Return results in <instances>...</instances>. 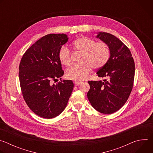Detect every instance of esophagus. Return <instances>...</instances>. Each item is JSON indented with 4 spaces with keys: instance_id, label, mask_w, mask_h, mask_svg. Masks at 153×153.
<instances>
[{
    "instance_id": "34e87169",
    "label": "esophagus",
    "mask_w": 153,
    "mask_h": 153,
    "mask_svg": "<svg viewBox=\"0 0 153 153\" xmlns=\"http://www.w3.org/2000/svg\"><path fill=\"white\" fill-rule=\"evenodd\" d=\"M74 83H75L76 85H80L82 83V82H81V81H76Z\"/></svg>"
}]
</instances>
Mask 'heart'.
<instances>
[{
	"label": "heart",
	"mask_w": 153,
	"mask_h": 153,
	"mask_svg": "<svg viewBox=\"0 0 153 153\" xmlns=\"http://www.w3.org/2000/svg\"><path fill=\"white\" fill-rule=\"evenodd\" d=\"M75 51L82 53L79 62L73 65L67 72V77L74 80L85 79L91 73L92 68L98 70L103 68L110 57V50L105 42H98L89 37H82L73 42ZM58 57L64 66L68 67L72 63L71 53L66 47L62 46L59 50Z\"/></svg>",
	"instance_id": "1"
}]
</instances>
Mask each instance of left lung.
<instances>
[{"mask_svg": "<svg viewBox=\"0 0 153 153\" xmlns=\"http://www.w3.org/2000/svg\"><path fill=\"white\" fill-rule=\"evenodd\" d=\"M108 45L110 57L97 72L103 82L90 80L87 97L92 106L99 112L110 114L118 111L127 101L132 91L135 64L129 48L114 35L99 33L97 36Z\"/></svg>", "mask_w": 153, "mask_h": 153, "instance_id": "8db88e82", "label": "left lung"}]
</instances>
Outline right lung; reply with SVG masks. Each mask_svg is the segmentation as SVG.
Here are the masks:
<instances>
[{"label": "right lung", "instance_id": "1", "mask_svg": "<svg viewBox=\"0 0 153 153\" xmlns=\"http://www.w3.org/2000/svg\"><path fill=\"white\" fill-rule=\"evenodd\" d=\"M68 40L65 34H47L36 41L21 59L19 76L22 93L30 110L41 117L59 116L73 91L72 80L53 84L64 74L58 52Z\"/></svg>", "mask_w": 153, "mask_h": 153}]
</instances>
